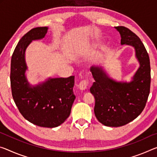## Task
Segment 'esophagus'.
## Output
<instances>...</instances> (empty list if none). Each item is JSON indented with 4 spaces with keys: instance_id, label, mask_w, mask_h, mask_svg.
<instances>
[{
    "instance_id": "esophagus-1",
    "label": "esophagus",
    "mask_w": 157,
    "mask_h": 157,
    "mask_svg": "<svg viewBox=\"0 0 157 157\" xmlns=\"http://www.w3.org/2000/svg\"><path fill=\"white\" fill-rule=\"evenodd\" d=\"M89 84V81L87 79H84V80L81 81L79 84H78V88L80 90H85L87 87V85Z\"/></svg>"
}]
</instances>
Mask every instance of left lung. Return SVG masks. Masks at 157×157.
I'll use <instances>...</instances> for the list:
<instances>
[{
  "mask_svg": "<svg viewBox=\"0 0 157 157\" xmlns=\"http://www.w3.org/2000/svg\"><path fill=\"white\" fill-rule=\"evenodd\" d=\"M121 36V44L132 47L139 67L130 82L117 81L103 66H92L95 82L90 88L95 98L94 113L99 122L118 127L131 122L145 108L150 89V63L140 39L124 26L114 27Z\"/></svg>",
  "mask_w": 157,
  "mask_h": 157,
  "instance_id": "obj_1",
  "label": "left lung"
}]
</instances>
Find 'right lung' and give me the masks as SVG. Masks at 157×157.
I'll return each mask as SVG.
<instances>
[{
	"label": "right lung",
	"mask_w": 157,
	"mask_h": 157,
	"mask_svg": "<svg viewBox=\"0 0 157 157\" xmlns=\"http://www.w3.org/2000/svg\"><path fill=\"white\" fill-rule=\"evenodd\" d=\"M48 27L31 29L20 39L11 59L10 82L14 101L24 117L41 127L60 126L71 114L75 99L73 89L75 76L45 79L32 84L27 79L25 54L33 40L45 37Z\"/></svg>",
	"instance_id": "obj_1"
}]
</instances>
